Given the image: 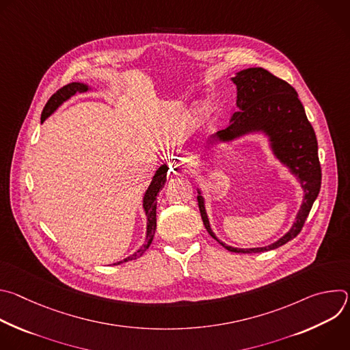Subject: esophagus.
I'll return each instance as SVG.
<instances>
[{"label": "esophagus", "mask_w": 350, "mask_h": 350, "mask_svg": "<svg viewBox=\"0 0 350 350\" xmlns=\"http://www.w3.org/2000/svg\"><path fill=\"white\" fill-rule=\"evenodd\" d=\"M174 169H176L177 172H180V173H188V172L191 170V166H189V163L183 158V159L176 161Z\"/></svg>", "instance_id": "obj_1"}]
</instances>
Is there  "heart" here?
Listing matches in <instances>:
<instances>
[{
  "label": "heart",
  "instance_id": "obj_1",
  "mask_svg": "<svg viewBox=\"0 0 350 350\" xmlns=\"http://www.w3.org/2000/svg\"><path fill=\"white\" fill-rule=\"evenodd\" d=\"M205 115H206V108L202 107V105H198V108H196V111H195V118H196L198 120H201V119L205 118Z\"/></svg>",
  "mask_w": 350,
  "mask_h": 350
}]
</instances>
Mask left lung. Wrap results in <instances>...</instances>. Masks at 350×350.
I'll return each instance as SVG.
<instances>
[{"mask_svg":"<svg viewBox=\"0 0 350 350\" xmlns=\"http://www.w3.org/2000/svg\"><path fill=\"white\" fill-rule=\"evenodd\" d=\"M231 81L237 87L235 104L238 111L232 113L227 129L206 139L202 152H213L220 145L245 137L262 135L267 138L271 155L301 184L304 199L291 228L273 243L258 247H234L216 237L209 223L202 189L199 187L196 189L198 205L205 228L227 251L235 254L273 251L301 232L320 192L321 167L317 138L297 92L286 81L263 68H247L237 72Z\"/></svg>","mask_w":350,"mask_h":350,"instance_id":"left-lung-1","label":"left lung"}]
</instances>
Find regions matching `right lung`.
Here are the masks:
<instances>
[{
  "instance_id": "right-lung-1",
  "label": "right lung",
  "mask_w": 350,
  "mask_h": 350,
  "mask_svg": "<svg viewBox=\"0 0 350 350\" xmlns=\"http://www.w3.org/2000/svg\"><path fill=\"white\" fill-rule=\"evenodd\" d=\"M92 87L85 84V83H79V81H73L65 87H62L61 90H58L51 98L48 99V103L45 104L42 113H41V123H44L49 116H51L62 104H65L66 101L72 96H75L77 92H88L91 91ZM167 166L163 163L162 166H159V169L155 172L151 184L148 185L144 198H142V209L146 217V232H145V242L142 243V246L137 251L127 256L126 259L115 263V265H120L124 262H130V260H135L139 256H142L146 249L149 247V245L152 243L154 235H155V230H157V204H158V193L159 191L165 187L166 180H167Z\"/></svg>"
}]
</instances>
